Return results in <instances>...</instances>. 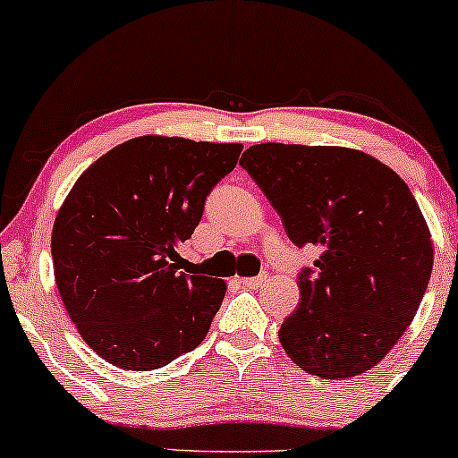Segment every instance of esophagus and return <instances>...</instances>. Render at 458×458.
I'll list each match as a JSON object with an SVG mask.
<instances>
[{
    "mask_svg": "<svg viewBox=\"0 0 458 458\" xmlns=\"http://www.w3.org/2000/svg\"><path fill=\"white\" fill-rule=\"evenodd\" d=\"M266 281H268V276L266 275H259V276H244V279H240V284L242 285H246V287H261L266 284Z\"/></svg>",
    "mask_w": 458,
    "mask_h": 458,
    "instance_id": "34e87169",
    "label": "esophagus"
}]
</instances>
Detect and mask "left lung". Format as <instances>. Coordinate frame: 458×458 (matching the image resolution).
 <instances>
[{
	"instance_id": "1",
	"label": "left lung",
	"mask_w": 458,
	"mask_h": 458,
	"mask_svg": "<svg viewBox=\"0 0 458 458\" xmlns=\"http://www.w3.org/2000/svg\"><path fill=\"white\" fill-rule=\"evenodd\" d=\"M242 168L264 190L296 246H316V270L279 328L298 368L357 377L381 363L413 322L433 270V240L407 183L348 147L261 142Z\"/></svg>"
}]
</instances>
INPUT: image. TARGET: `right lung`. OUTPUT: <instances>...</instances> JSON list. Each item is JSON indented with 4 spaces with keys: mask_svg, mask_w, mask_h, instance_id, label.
Listing matches in <instances>:
<instances>
[{
    "mask_svg": "<svg viewBox=\"0 0 458 458\" xmlns=\"http://www.w3.org/2000/svg\"><path fill=\"white\" fill-rule=\"evenodd\" d=\"M240 151V142L148 133L110 148L66 194L51 231L55 285L107 363L147 372L205 340L227 284L179 270L177 249Z\"/></svg>",
    "mask_w": 458,
    "mask_h": 458,
    "instance_id": "right-lung-1",
    "label": "right lung"
}]
</instances>
